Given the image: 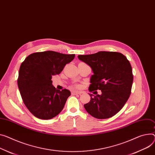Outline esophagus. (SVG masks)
Wrapping results in <instances>:
<instances>
[{
    "label": "esophagus",
    "mask_w": 155,
    "mask_h": 155,
    "mask_svg": "<svg viewBox=\"0 0 155 155\" xmlns=\"http://www.w3.org/2000/svg\"><path fill=\"white\" fill-rule=\"evenodd\" d=\"M81 94H83V92H82V91H72V94H73V95H76V94L81 95Z\"/></svg>",
    "instance_id": "1"
}]
</instances>
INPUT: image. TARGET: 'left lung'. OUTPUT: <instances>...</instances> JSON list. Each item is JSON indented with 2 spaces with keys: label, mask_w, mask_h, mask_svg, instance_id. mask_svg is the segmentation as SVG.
Wrapping results in <instances>:
<instances>
[{
  "label": "left lung",
  "mask_w": 155,
  "mask_h": 155,
  "mask_svg": "<svg viewBox=\"0 0 155 155\" xmlns=\"http://www.w3.org/2000/svg\"><path fill=\"white\" fill-rule=\"evenodd\" d=\"M78 57L91 68L94 73L89 91L102 92L96 96L89 94L91 101L84 105L86 110L99 119L113 117L122 109L131 94L134 76L130 62L122 53L112 51Z\"/></svg>",
  "instance_id": "8db88e82"
}]
</instances>
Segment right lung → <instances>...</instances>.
Wrapping results in <instances>:
<instances>
[{"instance_id": "right-lung-1", "label": "right lung", "mask_w": 155, "mask_h": 155, "mask_svg": "<svg viewBox=\"0 0 155 155\" xmlns=\"http://www.w3.org/2000/svg\"><path fill=\"white\" fill-rule=\"evenodd\" d=\"M74 57V54L46 51L32 53L21 63L18 87L23 102L34 116L48 120L62 111L71 92L56 89L51 78L60 74Z\"/></svg>"}]
</instances>
